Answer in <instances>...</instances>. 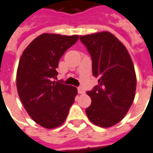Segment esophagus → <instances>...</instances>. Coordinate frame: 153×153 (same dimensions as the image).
Listing matches in <instances>:
<instances>
[{
	"mask_svg": "<svg viewBox=\"0 0 153 153\" xmlns=\"http://www.w3.org/2000/svg\"><path fill=\"white\" fill-rule=\"evenodd\" d=\"M78 92H79V94H84V90L83 88L79 87V88H78Z\"/></svg>",
	"mask_w": 153,
	"mask_h": 153,
	"instance_id": "1",
	"label": "esophagus"
}]
</instances>
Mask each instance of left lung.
Listing matches in <instances>:
<instances>
[{"label":"left lung","mask_w":153,"mask_h":153,"mask_svg":"<svg viewBox=\"0 0 153 153\" xmlns=\"http://www.w3.org/2000/svg\"><path fill=\"white\" fill-rule=\"evenodd\" d=\"M91 55L93 74L99 84L87 94L91 105L86 108L94 124L110 128L121 121L135 97L137 78L131 56L124 45L108 31L80 36Z\"/></svg>","instance_id":"obj_1"}]
</instances>
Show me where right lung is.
I'll use <instances>...</instances> for the list:
<instances>
[{
  "instance_id": "1",
  "label": "right lung",
  "mask_w": 153,
  "mask_h": 153,
  "mask_svg": "<svg viewBox=\"0 0 153 153\" xmlns=\"http://www.w3.org/2000/svg\"><path fill=\"white\" fill-rule=\"evenodd\" d=\"M79 36L44 33L25 49L16 72L18 94L25 109L36 123L58 128L69 114L78 94L75 87L52 81L59 61Z\"/></svg>"
}]
</instances>
